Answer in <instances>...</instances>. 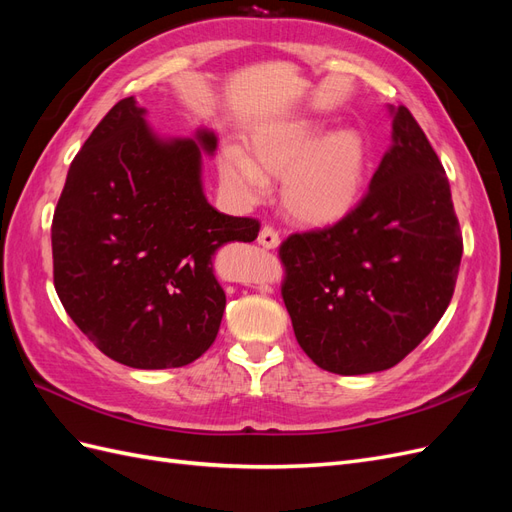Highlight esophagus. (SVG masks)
<instances>
[{
	"mask_svg": "<svg viewBox=\"0 0 512 512\" xmlns=\"http://www.w3.org/2000/svg\"><path fill=\"white\" fill-rule=\"evenodd\" d=\"M258 245L267 247V250H275L280 245V235L271 226H262L258 232Z\"/></svg>",
	"mask_w": 512,
	"mask_h": 512,
	"instance_id": "obj_1",
	"label": "esophagus"
}]
</instances>
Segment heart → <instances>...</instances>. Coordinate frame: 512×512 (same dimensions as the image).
Wrapping results in <instances>:
<instances>
[{
	"mask_svg": "<svg viewBox=\"0 0 512 512\" xmlns=\"http://www.w3.org/2000/svg\"><path fill=\"white\" fill-rule=\"evenodd\" d=\"M250 147L254 162L232 147L218 162L224 190L241 203L265 196L269 177L284 179V209L305 226H331L359 203L367 175V145L359 132L329 134L314 121L284 123L256 132Z\"/></svg>",
	"mask_w": 512,
	"mask_h": 512,
	"instance_id": "b5f03b06",
	"label": "heart"
}]
</instances>
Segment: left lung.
<instances>
[{"mask_svg": "<svg viewBox=\"0 0 512 512\" xmlns=\"http://www.w3.org/2000/svg\"><path fill=\"white\" fill-rule=\"evenodd\" d=\"M369 192L335 226L290 235L280 258L294 337L339 376L384 371L451 303L463 241L444 168L406 106Z\"/></svg>", "mask_w": 512, "mask_h": 512, "instance_id": "8db88e82", "label": "left lung"}]
</instances>
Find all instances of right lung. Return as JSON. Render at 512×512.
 Returning <instances> with one entry per match:
<instances>
[{
  "label": "right lung",
  "mask_w": 512,
  "mask_h": 512,
  "mask_svg": "<svg viewBox=\"0 0 512 512\" xmlns=\"http://www.w3.org/2000/svg\"><path fill=\"white\" fill-rule=\"evenodd\" d=\"M134 98L119 100L70 164L53 215L55 290L108 359L134 369L196 361L220 331L226 294L213 256L254 241L203 192V151L218 136H160Z\"/></svg>",
  "instance_id": "right-lung-1"
}]
</instances>
